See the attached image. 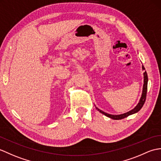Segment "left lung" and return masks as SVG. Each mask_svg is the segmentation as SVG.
<instances>
[{
  "instance_id": "obj_1",
  "label": "left lung",
  "mask_w": 161,
  "mask_h": 161,
  "mask_svg": "<svg viewBox=\"0 0 161 161\" xmlns=\"http://www.w3.org/2000/svg\"><path fill=\"white\" fill-rule=\"evenodd\" d=\"M142 69L143 70H145V68L143 66H142ZM143 78H144V84H143V92H142V95L141 97V99L139 103L137 104L136 106L132 109V110H130L128 113H125L124 114H119V115H114V114H108L105 112H103L102 110H99L98 108L96 107V109L98 111H99L101 113L103 114L106 117H109L110 119H114V120H119V119H124L127 117H128L129 115H131L133 114L134 113H136L137 112H139L141 109V108L143 107V104L145 102V99H146V95H147V81H148V77H147V72L145 71L143 73Z\"/></svg>"
}]
</instances>
